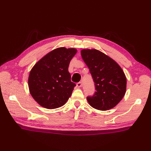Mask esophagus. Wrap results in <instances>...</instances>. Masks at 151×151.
Masks as SVG:
<instances>
[{"label": "esophagus", "mask_w": 151, "mask_h": 151, "mask_svg": "<svg viewBox=\"0 0 151 151\" xmlns=\"http://www.w3.org/2000/svg\"><path fill=\"white\" fill-rule=\"evenodd\" d=\"M82 82H78L77 84H76V86H77L78 88H81L82 87Z\"/></svg>", "instance_id": "34e87169"}]
</instances>
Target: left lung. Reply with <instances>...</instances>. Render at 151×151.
I'll list each match as a JSON object with an SVG mask.
<instances>
[{"label": "left lung", "mask_w": 151, "mask_h": 151, "mask_svg": "<svg viewBox=\"0 0 151 151\" xmlns=\"http://www.w3.org/2000/svg\"><path fill=\"white\" fill-rule=\"evenodd\" d=\"M81 56L95 82L94 95L87 97L89 104L102 111L115 107L126 93L123 70L114 60L98 50H82Z\"/></svg>", "instance_id": "8db88e82"}]
</instances>
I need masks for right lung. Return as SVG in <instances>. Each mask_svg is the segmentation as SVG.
Segmentation results:
<instances>
[{"label":"right lung","instance_id":"add662e5","mask_svg":"<svg viewBox=\"0 0 151 151\" xmlns=\"http://www.w3.org/2000/svg\"><path fill=\"white\" fill-rule=\"evenodd\" d=\"M76 51L58 48L43 57L32 69L28 87L31 95L41 106L55 109L68 101L76 86L70 81L68 67Z\"/></svg>","mask_w":151,"mask_h":151}]
</instances>
